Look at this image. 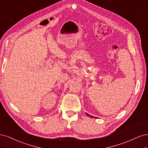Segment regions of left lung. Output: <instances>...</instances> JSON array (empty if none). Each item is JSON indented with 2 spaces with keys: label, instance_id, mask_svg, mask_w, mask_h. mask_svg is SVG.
Returning <instances> with one entry per match:
<instances>
[{
  "label": "left lung",
  "instance_id": "obj_1",
  "mask_svg": "<svg viewBox=\"0 0 148 148\" xmlns=\"http://www.w3.org/2000/svg\"><path fill=\"white\" fill-rule=\"evenodd\" d=\"M87 114V115H88V116H89L88 114ZM90 116V117H93V116Z\"/></svg>",
  "mask_w": 148,
  "mask_h": 148
}]
</instances>
